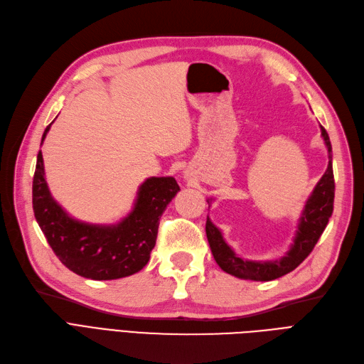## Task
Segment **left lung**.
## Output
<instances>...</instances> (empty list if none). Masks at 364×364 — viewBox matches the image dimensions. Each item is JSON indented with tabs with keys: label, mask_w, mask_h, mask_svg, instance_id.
Returning a JSON list of instances; mask_svg holds the SVG:
<instances>
[{
	"label": "left lung",
	"mask_w": 364,
	"mask_h": 364,
	"mask_svg": "<svg viewBox=\"0 0 364 364\" xmlns=\"http://www.w3.org/2000/svg\"><path fill=\"white\" fill-rule=\"evenodd\" d=\"M321 134L328 150V166L322 178L315 186L312 195L306 200L304 210L299 220V230L295 232L294 243L284 258L277 261H250L240 258L228 246L219 228L207 218L205 232L214 259L223 272L240 279L268 282L285 276L295 270L311 253L324 232L333 213L334 203V177L331 164V144L328 133L321 126ZM210 204V200H207Z\"/></svg>",
	"instance_id": "1"
}]
</instances>
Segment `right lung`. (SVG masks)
<instances>
[{
	"mask_svg": "<svg viewBox=\"0 0 364 364\" xmlns=\"http://www.w3.org/2000/svg\"><path fill=\"white\" fill-rule=\"evenodd\" d=\"M178 191L180 186L173 177L146 178L139 186L133 210L121 222H79L52 198L45 180L43 156L38 151L33 178V210L49 246L69 270L92 280H112L132 276L146 265L156 246L160 216Z\"/></svg>",
	"mask_w": 364,
	"mask_h": 364,
	"instance_id": "1",
	"label": "right lung"
}]
</instances>
